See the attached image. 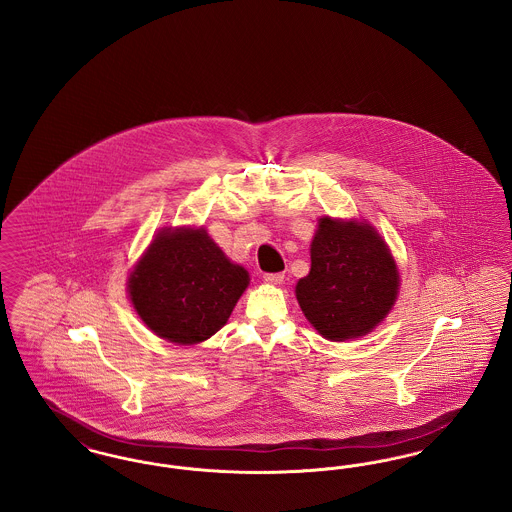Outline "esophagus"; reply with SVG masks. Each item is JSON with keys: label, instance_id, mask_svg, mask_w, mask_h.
<instances>
[{"label": "esophagus", "instance_id": "34e87169", "mask_svg": "<svg viewBox=\"0 0 512 512\" xmlns=\"http://www.w3.org/2000/svg\"><path fill=\"white\" fill-rule=\"evenodd\" d=\"M263 278H265V282H268V284L278 286V284L284 282V272H267Z\"/></svg>", "mask_w": 512, "mask_h": 512}]
</instances>
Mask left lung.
I'll use <instances>...</instances> for the list:
<instances>
[{"label":"left lung","mask_w":512,"mask_h":512,"mask_svg":"<svg viewBox=\"0 0 512 512\" xmlns=\"http://www.w3.org/2000/svg\"><path fill=\"white\" fill-rule=\"evenodd\" d=\"M399 272L388 245L365 222H318L311 272L295 286L301 311L326 340L368 334L390 313Z\"/></svg>","instance_id":"obj_1"}]
</instances>
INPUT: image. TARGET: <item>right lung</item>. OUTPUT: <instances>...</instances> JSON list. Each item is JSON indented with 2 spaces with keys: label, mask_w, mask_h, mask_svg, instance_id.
<instances>
[{
  "label": "right lung",
  "mask_w": 512,
  "mask_h": 512,
  "mask_svg": "<svg viewBox=\"0 0 512 512\" xmlns=\"http://www.w3.org/2000/svg\"><path fill=\"white\" fill-rule=\"evenodd\" d=\"M249 284L203 228L163 230L128 278L134 309L165 340L194 345L226 324Z\"/></svg>",
  "instance_id": "right-lung-1"
}]
</instances>
